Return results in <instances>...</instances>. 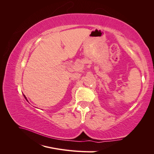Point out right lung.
Masks as SVG:
<instances>
[{
  "label": "right lung",
  "mask_w": 154,
  "mask_h": 154,
  "mask_svg": "<svg viewBox=\"0 0 154 154\" xmlns=\"http://www.w3.org/2000/svg\"><path fill=\"white\" fill-rule=\"evenodd\" d=\"M24 97H25V99H26V101H27V98H26V96H25V95H24Z\"/></svg>",
  "instance_id": "add662e5"
}]
</instances>
